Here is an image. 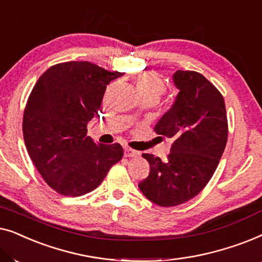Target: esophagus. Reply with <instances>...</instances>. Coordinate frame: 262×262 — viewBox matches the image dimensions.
Listing matches in <instances>:
<instances>
[{
  "label": "esophagus",
  "mask_w": 262,
  "mask_h": 262,
  "mask_svg": "<svg viewBox=\"0 0 262 262\" xmlns=\"http://www.w3.org/2000/svg\"><path fill=\"white\" fill-rule=\"evenodd\" d=\"M124 155L126 157H136V156L139 155V152L136 151V150H134V149H131V148H127V146H126V148L124 149Z\"/></svg>",
  "instance_id": "34e87169"
}]
</instances>
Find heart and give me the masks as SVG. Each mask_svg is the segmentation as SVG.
<instances>
[{
    "instance_id": "obj_1",
    "label": "heart",
    "mask_w": 262,
    "mask_h": 262,
    "mask_svg": "<svg viewBox=\"0 0 262 262\" xmlns=\"http://www.w3.org/2000/svg\"><path fill=\"white\" fill-rule=\"evenodd\" d=\"M135 85L139 98L148 96V98H151L155 102L166 93L167 89L166 82H164L163 78L159 74L154 73V71L142 73L136 78Z\"/></svg>"
}]
</instances>
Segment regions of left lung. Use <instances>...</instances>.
Here are the masks:
<instances>
[{
	"label": "left lung",
	"mask_w": 262,
	"mask_h": 262,
	"mask_svg": "<svg viewBox=\"0 0 262 262\" xmlns=\"http://www.w3.org/2000/svg\"><path fill=\"white\" fill-rule=\"evenodd\" d=\"M174 105L154 130L173 138L166 161L143 154L150 164L138 184L143 194L162 207L184 204L203 191L212 178L228 141V118L221 92L202 74L178 70Z\"/></svg>",
	"instance_id": "left-lung-1"
}]
</instances>
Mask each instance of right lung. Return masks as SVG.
<instances>
[{"label":"right lung","mask_w":262,"mask_h":262,"mask_svg":"<svg viewBox=\"0 0 262 262\" xmlns=\"http://www.w3.org/2000/svg\"><path fill=\"white\" fill-rule=\"evenodd\" d=\"M123 74L91 62L59 63L32 89L24 111L25 144L42 179L59 194L92 192L123 159L119 143L100 144L87 136L88 121L99 117L107 84Z\"/></svg>","instance_id":"1"}]
</instances>
